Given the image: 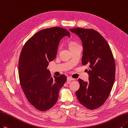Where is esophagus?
I'll list each match as a JSON object with an SVG mask.
<instances>
[{"label":"esophagus","instance_id":"1","mask_svg":"<svg viewBox=\"0 0 128 128\" xmlns=\"http://www.w3.org/2000/svg\"><path fill=\"white\" fill-rule=\"evenodd\" d=\"M72 80H74V79L70 77V76H68V77H67L68 83H69L71 81H72Z\"/></svg>","mask_w":128,"mask_h":128}]
</instances>
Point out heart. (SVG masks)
<instances>
[{
    "label": "heart",
    "instance_id": "1",
    "mask_svg": "<svg viewBox=\"0 0 128 128\" xmlns=\"http://www.w3.org/2000/svg\"><path fill=\"white\" fill-rule=\"evenodd\" d=\"M78 44H77L75 42H70L69 43V48L70 49H71L73 48L74 47H76V46H78Z\"/></svg>",
    "mask_w": 128,
    "mask_h": 128
}]
</instances>
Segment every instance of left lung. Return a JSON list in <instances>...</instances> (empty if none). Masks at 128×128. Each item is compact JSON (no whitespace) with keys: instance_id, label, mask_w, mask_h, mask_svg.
Here are the masks:
<instances>
[{"instance_id":"8db88e82","label":"left lung","mask_w":128,"mask_h":128,"mask_svg":"<svg viewBox=\"0 0 128 128\" xmlns=\"http://www.w3.org/2000/svg\"><path fill=\"white\" fill-rule=\"evenodd\" d=\"M70 31L82 41V64H87L89 82L78 79L79 90L76 94L79 102L90 110L99 108L108 99L114 86L116 64L109 44L98 32L92 29L76 28Z\"/></svg>"}]
</instances>
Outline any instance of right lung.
I'll list each match as a JSON object with an SVG mask.
<instances>
[{"instance_id":"1","label":"right lung","mask_w":128,"mask_h":128,"mask_svg":"<svg viewBox=\"0 0 128 128\" xmlns=\"http://www.w3.org/2000/svg\"><path fill=\"white\" fill-rule=\"evenodd\" d=\"M70 37L63 28L52 27L40 30L25 43L20 53L18 72L20 84L30 104L44 111L57 102L59 90L67 77L64 74L52 77L47 67L56 58L60 40Z\"/></svg>"}]
</instances>
